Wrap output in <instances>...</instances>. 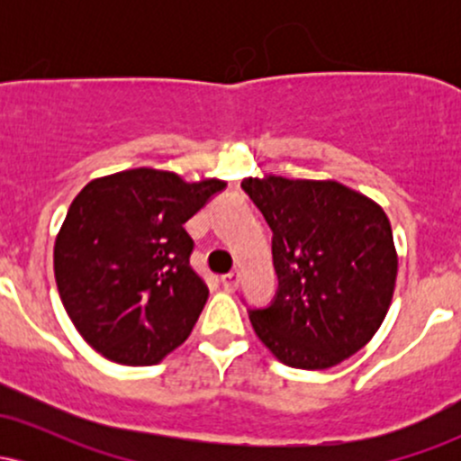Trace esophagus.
I'll return each mask as SVG.
<instances>
[{"mask_svg":"<svg viewBox=\"0 0 461 461\" xmlns=\"http://www.w3.org/2000/svg\"><path fill=\"white\" fill-rule=\"evenodd\" d=\"M221 284L225 285V290H236L238 284H240V273L231 271V273L223 275V277H221Z\"/></svg>","mask_w":461,"mask_h":461,"instance_id":"34e87169","label":"esophagus"}]
</instances>
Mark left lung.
<instances>
[{
    "instance_id": "left-lung-1",
    "label": "left lung",
    "mask_w": 461,
    "mask_h": 461,
    "mask_svg": "<svg viewBox=\"0 0 461 461\" xmlns=\"http://www.w3.org/2000/svg\"><path fill=\"white\" fill-rule=\"evenodd\" d=\"M273 230L277 297L251 312L262 345L285 366L345 362L377 333L393 303L399 256L384 208L336 179L247 177Z\"/></svg>"
}]
</instances>
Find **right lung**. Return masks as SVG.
<instances>
[{
	"label": "right lung",
	"mask_w": 461,
	"mask_h": 461,
	"mask_svg": "<svg viewBox=\"0 0 461 461\" xmlns=\"http://www.w3.org/2000/svg\"><path fill=\"white\" fill-rule=\"evenodd\" d=\"M223 188L140 167L93 179L68 205L54 245L58 293L105 359L151 366L190 336L210 290L190 267L184 223Z\"/></svg>",
	"instance_id": "obj_1"
}]
</instances>
